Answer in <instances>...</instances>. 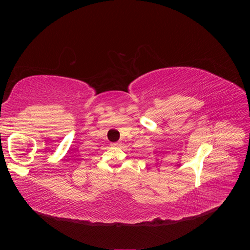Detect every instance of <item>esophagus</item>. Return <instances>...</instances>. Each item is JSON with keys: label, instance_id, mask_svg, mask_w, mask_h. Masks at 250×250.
<instances>
[{"label": "esophagus", "instance_id": "34e87169", "mask_svg": "<svg viewBox=\"0 0 250 250\" xmlns=\"http://www.w3.org/2000/svg\"><path fill=\"white\" fill-rule=\"evenodd\" d=\"M121 145H122V144H121L120 142H116V143H112V144H111L112 147H120Z\"/></svg>", "mask_w": 250, "mask_h": 250}]
</instances>
